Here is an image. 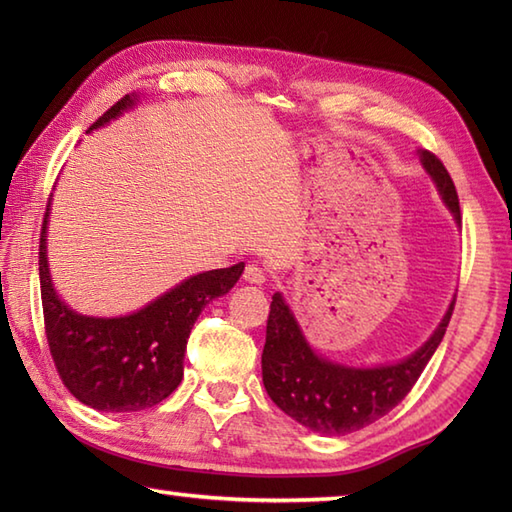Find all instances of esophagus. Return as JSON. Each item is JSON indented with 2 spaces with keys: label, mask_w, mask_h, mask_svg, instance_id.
<instances>
[{
  "label": "esophagus",
  "mask_w": 512,
  "mask_h": 512,
  "mask_svg": "<svg viewBox=\"0 0 512 512\" xmlns=\"http://www.w3.org/2000/svg\"><path fill=\"white\" fill-rule=\"evenodd\" d=\"M244 279L248 281V284H255V286H262L266 281V273L264 268H259L257 264H248L246 270H244Z\"/></svg>",
  "instance_id": "1"
}]
</instances>
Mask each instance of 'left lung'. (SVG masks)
<instances>
[{
	"label": "left lung",
	"mask_w": 512,
	"mask_h": 512,
	"mask_svg": "<svg viewBox=\"0 0 512 512\" xmlns=\"http://www.w3.org/2000/svg\"><path fill=\"white\" fill-rule=\"evenodd\" d=\"M418 154L424 171L436 182L442 202L460 224V200L449 171L431 151L420 149ZM453 306L455 299L429 341L411 356L391 365L350 367L314 352L281 292H275L262 354L268 396L292 420L323 436H345L363 429L394 409L416 385L447 332Z\"/></svg>",
	"instance_id": "8db88e82"
}]
</instances>
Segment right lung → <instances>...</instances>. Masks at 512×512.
<instances>
[{
    "label": "right lung",
    "instance_id": "add662e5",
    "mask_svg": "<svg viewBox=\"0 0 512 512\" xmlns=\"http://www.w3.org/2000/svg\"><path fill=\"white\" fill-rule=\"evenodd\" d=\"M136 101L134 94L123 96L88 132L121 116ZM48 215L50 202L39 244L41 303L50 354L63 385L76 400L99 411L129 413L158 405L180 385L193 323L206 303L237 284L244 262L184 279L125 317H85L65 306L54 290L46 253Z\"/></svg>",
    "mask_w": 512,
    "mask_h": 512
}]
</instances>
